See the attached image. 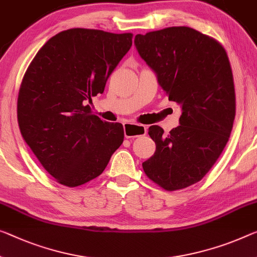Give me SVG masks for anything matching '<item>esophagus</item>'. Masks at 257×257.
Wrapping results in <instances>:
<instances>
[{
  "mask_svg": "<svg viewBox=\"0 0 257 257\" xmlns=\"http://www.w3.org/2000/svg\"><path fill=\"white\" fill-rule=\"evenodd\" d=\"M147 133V127L141 124H133V123H124V134L125 138H137L142 137Z\"/></svg>",
  "mask_w": 257,
  "mask_h": 257,
  "instance_id": "obj_1",
  "label": "esophagus"
}]
</instances>
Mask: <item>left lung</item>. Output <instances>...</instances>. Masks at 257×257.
<instances>
[{
    "mask_svg": "<svg viewBox=\"0 0 257 257\" xmlns=\"http://www.w3.org/2000/svg\"><path fill=\"white\" fill-rule=\"evenodd\" d=\"M134 43L183 111L180 125L169 134L159 125L149 127L156 151L142 168L167 191L186 188L216 163L233 127L235 90L227 54L215 39L187 26L138 34Z\"/></svg>",
    "mask_w": 257,
    "mask_h": 257,
    "instance_id": "obj_1",
    "label": "left lung"
}]
</instances>
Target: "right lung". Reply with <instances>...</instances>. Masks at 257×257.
Segmentation results:
<instances>
[{
    "mask_svg": "<svg viewBox=\"0 0 257 257\" xmlns=\"http://www.w3.org/2000/svg\"><path fill=\"white\" fill-rule=\"evenodd\" d=\"M132 38L101 30L63 31L42 46L24 74L19 130L46 171L64 186L100 176L123 144V125L101 120L87 102L103 93Z\"/></svg>",
    "mask_w": 257,
    "mask_h": 257,
    "instance_id": "obj_1",
    "label": "right lung"
}]
</instances>
